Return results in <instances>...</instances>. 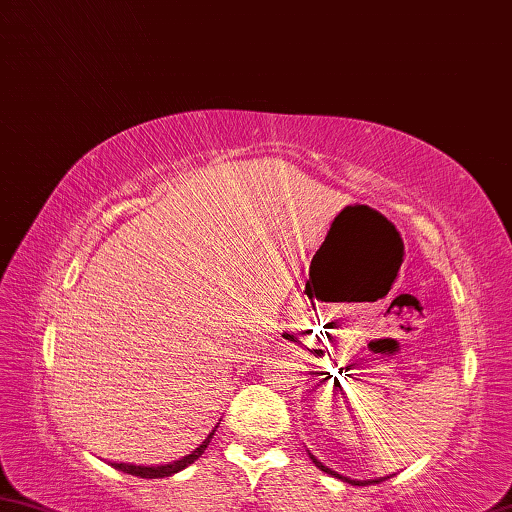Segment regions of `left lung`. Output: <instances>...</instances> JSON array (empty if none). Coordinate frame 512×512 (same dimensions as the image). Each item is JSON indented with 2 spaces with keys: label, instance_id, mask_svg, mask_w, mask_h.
<instances>
[{
  "label": "left lung",
  "instance_id": "obj_1",
  "mask_svg": "<svg viewBox=\"0 0 512 512\" xmlns=\"http://www.w3.org/2000/svg\"><path fill=\"white\" fill-rule=\"evenodd\" d=\"M310 459L314 461V466L316 468H321L323 472H327V475H332V477H339V479H343V481H347V484H354V486H370V484H381L383 479H390V477H381V479H368V481H354V479H347V477H343V475H339V472H334L332 468H327V466H323L321 461H318L312 452H310Z\"/></svg>",
  "mask_w": 512,
  "mask_h": 512
}]
</instances>
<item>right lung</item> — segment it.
I'll return each instance as SVG.
<instances>
[{
  "instance_id": "1",
  "label": "right lung",
  "mask_w": 512,
  "mask_h": 512,
  "mask_svg": "<svg viewBox=\"0 0 512 512\" xmlns=\"http://www.w3.org/2000/svg\"><path fill=\"white\" fill-rule=\"evenodd\" d=\"M218 428V426H216ZM216 428L209 432L207 435V439L200 443V446L191 452V455H187V457H182V459H178V461H171V464H165V466H133V464H111L115 470H122V472H127V475H136V477H142V479H160V477H171V475H176V472H180V470H185L187 466H191L194 464V461L202 455V452L207 450V446H209V441H211V437H214V432H216Z\"/></svg>"
}]
</instances>
